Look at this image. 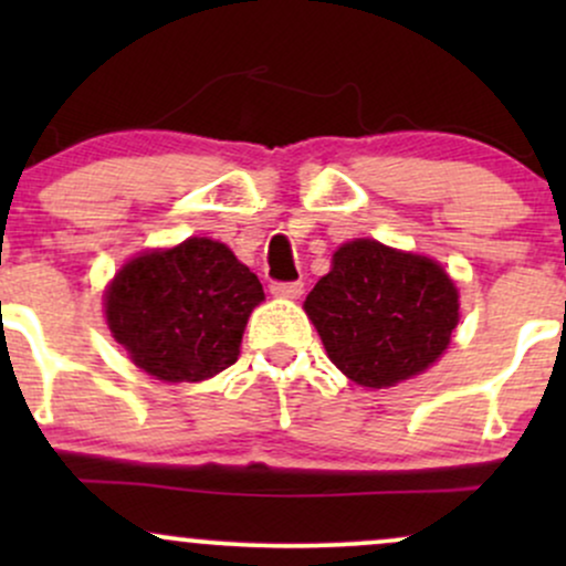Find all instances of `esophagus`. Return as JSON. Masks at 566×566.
I'll list each match as a JSON object with an SVG mask.
<instances>
[{"instance_id":"34e87169","label":"esophagus","mask_w":566,"mask_h":566,"mask_svg":"<svg viewBox=\"0 0 566 566\" xmlns=\"http://www.w3.org/2000/svg\"><path fill=\"white\" fill-rule=\"evenodd\" d=\"M271 295L290 297V301H295V297L303 295V282H274L271 284Z\"/></svg>"}]
</instances>
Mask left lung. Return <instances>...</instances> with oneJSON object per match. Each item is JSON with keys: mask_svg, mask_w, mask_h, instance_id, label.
Segmentation results:
<instances>
[{"mask_svg": "<svg viewBox=\"0 0 566 566\" xmlns=\"http://www.w3.org/2000/svg\"><path fill=\"white\" fill-rule=\"evenodd\" d=\"M329 361L365 388L426 373L458 327V287L437 261L375 239L337 247L303 303Z\"/></svg>", "mask_w": 566, "mask_h": 566, "instance_id": "1", "label": "left lung"}]
</instances>
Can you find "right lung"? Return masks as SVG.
<instances>
[{"label": "right lung", "mask_w": 566, "mask_h": 566, "mask_svg": "<svg viewBox=\"0 0 566 566\" xmlns=\"http://www.w3.org/2000/svg\"><path fill=\"white\" fill-rule=\"evenodd\" d=\"M263 284L226 244L191 237L140 252L103 295L114 340L135 367L165 382H199L239 359Z\"/></svg>", "instance_id": "add662e5"}]
</instances>
